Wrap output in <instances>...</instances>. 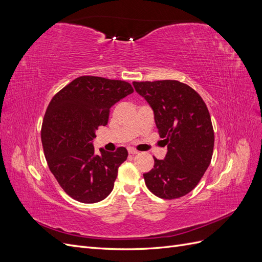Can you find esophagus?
I'll list each match as a JSON object with an SVG mask.
<instances>
[{
    "instance_id": "34e87169",
    "label": "esophagus",
    "mask_w": 262,
    "mask_h": 262,
    "mask_svg": "<svg viewBox=\"0 0 262 262\" xmlns=\"http://www.w3.org/2000/svg\"><path fill=\"white\" fill-rule=\"evenodd\" d=\"M128 152H129V154H131V155H136V154H138V153H139L137 149H134V148H132V147L128 148Z\"/></svg>"
}]
</instances>
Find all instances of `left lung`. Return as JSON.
Instances as JSON below:
<instances>
[{"label": "left lung", "mask_w": 262, "mask_h": 262, "mask_svg": "<svg viewBox=\"0 0 262 262\" xmlns=\"http://www.w3.org/2000/svg\"><path fill=\"white\" fill-rule=\"evenodd\" d=\"M136 92L154 113L167 154L154 157V168L143 173L146 187L162 199H176L199 184L211 163L214 132L203 99L178 81L133 82Z\"/></svg>", "instance_id": "left-lung-1"}]
</instances>
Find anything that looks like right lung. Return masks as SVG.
Here are the masks:
<instances>
[{
	"label": "right lung",
	"instance_id": "right-lung-1",
	"mask_svg": "<svg viewBox=\"0 0 262 262\" xmlns=\"http://www.w3.org/2000/svg\"><path fill=\"white\" fill-rule=\"evenodd\" d=\"M132 93L124 81L81 76L55 95L47 108L41 128L45 156L59 185L74 200L96 203L113 191L128 150L99 148L97 154L93 141L98 126L107 124L110 108Z\"/></svg>",
	"mask_w": 262,
	"mask_h": 262
}]
</instances>
